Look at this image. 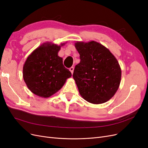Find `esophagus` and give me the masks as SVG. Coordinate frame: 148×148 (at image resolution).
Segmentation results:
<instances>
[{
	"label": "esophagus",
	"mask_w": 148,
	"mask_h": 148,
	"mask_svg": "<svg viewBox=\"0 0 148 148\" xmlns=\"http://www.w3.org/2000/svg\"><path fill=\"white\" fill-rule=\"evenodd\" d=\"M69 70H70V71H71V74H73V70H74V67H73V66H71V67H70V68L69 69Z\"/></svg>",
	"instance_id": "esophagus-1"
}]
</instances>
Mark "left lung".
<instances>
[{"label": "left lung", "mask_w": 148, "mask_h": 148, "mask_svg": "<svg viewBox=\"0 0 148 148\" xmlns=\"http://www.w3.org/2000/svg\"><path fill=\"white\" fill-rule=\"evenodd\" d=\"M80 62L73 73L80 95L92 104H102L114 96L119 87L121 69L108 49L95 41L77 42Z\"/></svg>", "instance_id": "obj_1"}]
</instances>
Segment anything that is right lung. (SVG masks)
Here are the masks:
<instances>
[{"instance_id":"add662e5","label":"right lung","mask_w":148,"mask_h":148,"mask_svg":"<svg viewBox=\"0 0 148 148\" xmlns=\"http://www.w3.org/2000/svg\"><path fill=\"white\" fill-rule=\"evenodd\" d=\"M60 49L56 44H44L26 59L23 69V79L34 95L50 97L71 77V73L63 65L62 58L57 55Z\"/></svg>"}]
</instances>
